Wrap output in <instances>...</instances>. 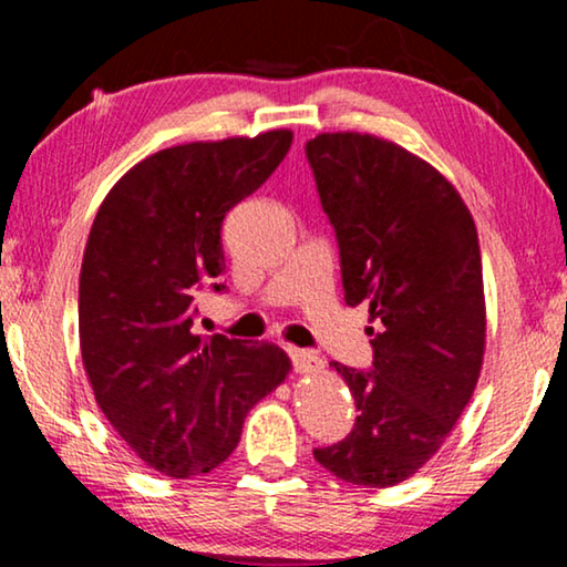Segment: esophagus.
<instances>
[{"label": "esophagus", "mask_w": 567, "mask_h": 567, "mask_svg": "<svg viewBox=\"0 0 567 567\" xmlns=\"http://www.w3.org/2000/svg\"><path fill=\"white\" fill-rule=\"evenodd\" d=\"M289 355H291L293 369H297L299 374H317V371L324 369V361L320 359V355H315L312 351H299V348H291Z\"/></svg>", "instance_id": "1"}]
</instances>
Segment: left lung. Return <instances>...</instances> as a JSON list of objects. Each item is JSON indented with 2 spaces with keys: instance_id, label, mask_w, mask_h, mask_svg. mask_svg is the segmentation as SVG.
<instances>
[{
  "instance_id": "8db88e82",
  "label": "left lung",
  "mask_w": 567,
  "mask_h": 567,
  "mask_svg": "<svg viewBox=\"0 0 567 567\" xmlns=\"http://www.w3.org/2000/svg\"><path fill=\"white\" fill-rule=\"evenodd\" d=\"M336 229L346 305H369L374 363L332 361L353 394V431L315 460L353 485L415 475L460 421L485 353L477 229L452 183L386 138L355 131L307 142Z\"/></svg>"
}]
</instances>
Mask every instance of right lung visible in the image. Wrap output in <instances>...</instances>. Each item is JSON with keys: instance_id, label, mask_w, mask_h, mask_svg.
Segmentation results:
<instances>
[{"instance_id": "1", "label": "right lung", "mask_w": 567, "mask_h": 567, "mask_svg": "<svg viewBox=\"0 0 567 567\" xmlns=\"http://www.w3.org/2000/svg\"><path fill=\"white\" fill-rule=\"evenodd\" d=\"M289 128L162 150L113 185L80 274V348L118 436L167 477L212 472L239 444L247 410L291 361L274 343L198 336L208 291H224L221 221L289 152Z\"/></svg>"}]
</instances>
